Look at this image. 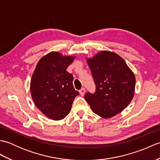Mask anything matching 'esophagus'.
Instances as JSON below:
<instances>
[{
	"instance_id": "obj_1",
	"label": "esophagus",
	"mask_w": 160,
	"mask_h": 160,
	"mask_svg": "<svg viewBox=\"0 0 160 160\" xmlns=\"http://www.w3.org/2000/svg\"><path fill=\"white\" fill-rule=\"evenodd\" d=\"M79 92L81 96H84V94L85 93V89H84V88H82V89L79 91Z\"/></svg>"
}]
</instances>
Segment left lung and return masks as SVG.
Returning a JSON list of instances; mask_svg holds the SVG:
<instances>
[{
    "label": "left lung",
    "mask_w": 160,
    "mask_h": 160,
    "mask_svg": "<svg viewBox=\"0 0 160 160\" xmlns=\"http://www.w3.org/2000/svg\"><path fill=\"white\" fill-rule=\"evenodd\" d=\"M87 62L96 89L84 98L93 112L103 118L120 113L133 98L134 73L120 56L108 51H102Z\"/></svg>",
    "instance_id": "8db88e82"
}]
</instances>
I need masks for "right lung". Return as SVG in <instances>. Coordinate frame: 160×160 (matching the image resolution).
<instances>
[{"mask_svg":"<svg viewBox=\"0 0 160 160\" xmlns=\"http://www.w3.org/2000/svg\"><path fill=\"white\" fill-rule=\"evenodd\" d=\"M74 56L53 52L39 60L33 72L30 91L36 107L47 118L62 120L69 113L79 92L73 85L72 74L67 71Z\"/></svg>","mask_w":160,"mask_h":160,"instance_id":"add662e5","label":"right lung"}]
</instances>
